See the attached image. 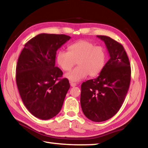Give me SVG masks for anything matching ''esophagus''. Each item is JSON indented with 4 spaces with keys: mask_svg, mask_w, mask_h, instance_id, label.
<instances>
[{
    "mask_svg": "<svg viewBox=\"0 0 148 148\" xmlns=\"http://www.w3.org/2000/svg\"><path fill=\"white\" fill-rule=\"evenodd\" d=\"M71 87H75V86H76V83L71 82Z\"/></svg>",
    "mask_w": 148,
    "mask_h": 148,
    "instance_id": "34e87169",
    "label": "esophagus"
}]
</instances>
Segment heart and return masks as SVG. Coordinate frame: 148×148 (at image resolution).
I'll use <instances>...</instances> for the list:
<instances>
[{"label":"heart","instance_id":"1","mask_svg":"<svg viewBox=\"0 0 148 148\" xmlns=\"http://www.w3.org/2000/svg\"><path fill=\"white\" fill-rule=\"evenodd\" d=\"M106 61V49L85 40L70 45L69 52L60 50L56 55L58 65L64 71H70L77 61L78 66L65 75L72 82H79L88 74L90 77L98 76L103 70Z\"/></svg>","mask_w":148,"mask_h":148}]
</instances>
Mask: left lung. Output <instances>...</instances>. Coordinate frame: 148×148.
I'll return each mask as SVG.
<instances>
[{
    "mask_svg": "<svg viewBox=\"0 0 148 148\" xmlns=\"http://www.w3.org/2000/svg\"><path fill=\"white\" fill-rule=\"evenodd\" d=\"M97 37L106 44L110 59L96 78L82 83L80 102L85 116L100 122L112 118L122 106L130 87L131 66L122 45L109 37Z\"/></svg>",
    "mask_w": 148,
    "mask_h": 148,
    "instance_id": "8db88e82",
    "label": "left lung"
}]
</instances>
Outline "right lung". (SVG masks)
Returning <instances> with one entry per match:
<instances>
[{
    "instance_id": "obj_1",
    "label": "right lung",
    "mask_w": 148,
    "mask_h": 148,
    "mask_svg": "<svg viewBox=\"0 0 148 148\" xmlns=\"http://www.w3.org/2000/svg\"><path fill=\"white\" fill-rule=\"evenodd\" d=\"M70 39L64 34H39L26 42L18 57V92L26 109L39 119H50L60 112L70 88L55 66L56 52Z\"/></svg>"
}]
</instances>
